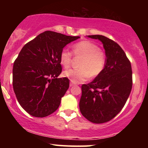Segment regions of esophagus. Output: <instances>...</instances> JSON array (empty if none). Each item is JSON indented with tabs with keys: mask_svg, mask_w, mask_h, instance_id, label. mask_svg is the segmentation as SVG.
<instances>
[{
	"mask_svg": "<svg viewBox=\"0 0 148 148\" xmlns=\"http://www.w3.org/2000/svg\"><path fill=\"white\" fill-rule=\"evenodd\" d=\"M75 84H74V83H73V82H70V84H69L70 87H72V86H75Z\"/></svg>",
	"mask_w": 148,
	"mask_h": 148,
	"instance_id": "esophagus-1",
	"label": "esophagus"
}]
</instances>
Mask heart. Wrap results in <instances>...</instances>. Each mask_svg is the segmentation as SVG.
Listing matches in <instances>:
<instances>
[{
    "label": "heart",
    "instance_id": "b5f03b06",
    "mask_svg": "<svg viewBox=\"0 0 148 148\" xmlns=\"http://www.w3.org/2000/svg\"><path fill=\"white\" fill-rule=\"evenodd\" d=\"M75 57L81 58L78 63L79 68L64 71L63 76L74 84H79L94 78L102 73L106 62V54L90 40H82L72 46ZM73 54L66 48L61 50L59 56L60 63L64 68L69 67L73 60Z\"/></svg>",
    "mask_w": 148,
    "mask_h": 148
}]
</instances>
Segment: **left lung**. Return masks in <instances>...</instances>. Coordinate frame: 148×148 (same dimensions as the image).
I'll return each instance as SVG.
<instances>
[{"instance_id": "obj_1", "label": "left lung", "mask_w": 148, "mask_h": 148, "mask_svg": "<svg viewBox=\"0 0 148 148\" xmlns=\"http://www.w3.org/2000/svg\"><path fill=\"white\" fill-rule=\"evenodd\" d=\"M102 42L106 54L104 69L88 84H83L79 109L90 122L112 120L125 106L133 85L130 60L116 42L102 35L88 36Z\"/></svg>"}]
</instances>
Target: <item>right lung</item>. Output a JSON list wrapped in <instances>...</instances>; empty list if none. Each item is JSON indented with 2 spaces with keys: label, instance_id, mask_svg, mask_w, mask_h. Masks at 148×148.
<instances>
[{
  "label": "right lung",
  "instance_id": "obj_1",
  "mask_svg": "<svg viewBox=\"0 0 148 148\" xmlns=\"http://www.w3.org/2000/svg\"><path fill=\"white\" fill-rule=\"evenodd\" d=\"M52 31L40 34L22 48L13 64V86L19 104L32 116L45 117L57 110L69 87L59 56L66 44L79 38Z\"/></svg>",
  "mask_w": 148,
  "mask_h": 148
}]
</instances>
